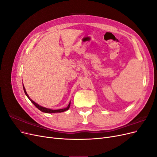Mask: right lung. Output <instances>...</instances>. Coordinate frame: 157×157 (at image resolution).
<instances>
[{"label": "right lung", "mask_w": 157, "mask_h": 157, "mask_svg": "<svg viewBox=\"0 0 157 157\" xmlns=\"http://www.w3.org/2000/svg\"><path fill=\"white\" fill-rule=\"evenodd\" d=\"M23 90H24V92L25 94V95L27 96V97L29 99V100L34 104V105L39 109L40 111H41L42 112H44V113H61V112H64L65 111H67L68 109H69L70 107V105H71V102H69L68 106L66 107V108H64V109H56V110H53V109H48V108H46V107H42L40 105H39V104H37L36 103H35L34 101H33L32 99L29 98V96H28V94L26 92L25 90V88L24 87V86H23Z\"/></svg>", "instance_id": "obj_1"}]
</instances>
